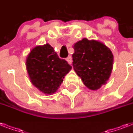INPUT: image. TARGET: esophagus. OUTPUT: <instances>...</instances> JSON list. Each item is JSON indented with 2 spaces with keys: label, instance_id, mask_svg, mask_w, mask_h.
Instances as JSON below:
<instances>
[{
  "label": "esophagus",
  "instance_id": "esophagus-1",
  "mask_svg": "<svg viewBox=\"0 0 133 133\" xmlns=\"http://www.w3.org/2000/svg\"><path fill=\"white\" fill-rule=\"evenodd\" d=\"M66 61H68L69 64H72V56H69L68 58H66Z\"/></svg>",
  "mask_w": 133,
  "mask_h": 133
}]
</instances>
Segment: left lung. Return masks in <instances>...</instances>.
Returning a JSON list of instances; mask_svg holds the SVG:
<instances>
[{"label": "left lung", "mask_w": 133, "mask_h": 133, "mask_svg": "<svg viewBox=\"0 0 133 133\" xmlns=\"http://www.w3.org/2000/svg\"><path fill=\"white\" fill-rule=\"evenodd\" d=\"M73 68L88 88L96 90L106 83L113 65L111 50L96 40L83 38L73 46Z\"/></svg>", "instance_id": "left-lung-1"}]
</instances>
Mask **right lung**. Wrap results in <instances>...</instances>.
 <instances>
[{
  "instance_id": "add662e5",
  "label": "right lung",
  "mask_w": 133,
  "mask_h": 133,
  "mask_svg": "<svg viewBox=\"0 0 133 133\" xmlns=\"http://www.w3.org/2000/svg\"><path fill=\"white\" fill-rule=\"evenodd\" d=\"M26 68L32 84L46 95L54 94L72 69L48 43L36 46L30 51L26 58Z\"/></svg>"
}]
</instances>
